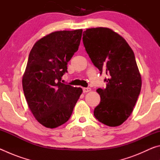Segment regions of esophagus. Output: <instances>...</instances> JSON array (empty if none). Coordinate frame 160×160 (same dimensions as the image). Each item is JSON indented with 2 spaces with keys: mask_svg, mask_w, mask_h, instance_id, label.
<instances>
[{
  "mask_svg": "<svg viewBox=\"0 0 160 160\" xmlns=\"http://www.w3.org/2000/svg\"><path fill=\"white\" fill-rule=\"evenodd\" d=\"M82 90H83V92L86 93V92H90L91 88H83Z\"/></svg>",
  "mask_w": 160,
  "mask_h": 160,
  "instance_id": "esophagus-1",
  "label": "esophagus"
}]
</instances>
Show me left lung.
I'll use <instances>...</instances> for the list:
<instances>
[{
  "label": "left lung",
  "mask_w": 160,
  "mask_h": 160,
  "mask_svg": "<svg viewBox=\"0 0 160 160\" xmlns=\"http://www.w3.org/2000/svg\"><path fill=\"white\" fill-rule=\"evenodd\" d=\"M82 41L100 74L108 76L106 88L97 90L101 101L94 115L108 126H120L131 116L141 90L133 51L123 37L107 28L87 29Z\"/></svg>",
  "instance_id": "obj_1"
}]
</instances>
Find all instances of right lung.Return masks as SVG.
Instances as JSON below:
<instances>
[{
	"mask_svg": "<svg viewBox=\"0 0 160 160\" xmlns=\"http://www.w3.org/2000/svg\"><path fill=\"white\" fill-rule=\"evenodd\" d=\"M82 33V29L53 32L38 40L29 53L23 91L32 114L46 128H57L68 121L82 92V88L61 82Z\"/></svg>",
	"mask_w": 160,
	"mask_h": 160,
	"instance_id": "right-lung-1",
	"label": "right lung"
}]
</instances>
